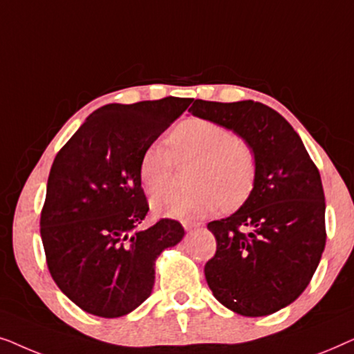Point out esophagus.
<instances>
[{
	"label": "esophagus",
	"instance_id": "1",
	"mask_svg": "<svg viewBox=\"0 0 354 354\" xmlns=\"http://www.w3.org/2000/svg\"><path fill=\"white\" fill-rule=\"evenodd\" d=\"M201 224H192V222H183V229H185L187 232H193L196 229H200Z\"/></svg>",
	"mask_w": 354,
	"mask_h": 354
}]
</instances>
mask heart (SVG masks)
Instances as JSON below:
<instances>
[{"label": "heart", "instance_id": "heart-1", "mask_svg": "<svg viewBox=\"0 0 354 354\" xmlns=\"http://www.w3.org/2000/svg\"><path fill=\"white\" fill-rule=\"evenodd\" d=\"M169 149L153 143L140 161V182L148 195H158L171 183L174 166L195 164L188 192H167L151 201L158 216L198 221L234 209L248 200L254 187L256 156L246 140L235 137L224 125L192 118L169 135Z\"/></svg>", "mask_w": 354, "mask_h": 354}]
</instances>
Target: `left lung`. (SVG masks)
Listing matches in <instances>:
<instances>
[{
	"instance_id": "1",
	"label": "left lung",
	"mask_w": 354,
	"mask_h": 354,
	"mask_svg": "<svg viewBox=\"0 0 354 354\" xmlns=\"http://www.w3.org/2000/svg\"><path fill=\"white\" fill-rule=\"evenodd\" d=\"M188 113L212 120L253 148L251 195L234 214L207 224L216 236L206 282L219 303L241 316H268L304 292L326 248L321 176L299 135L269 106L196 100Z\"/></svg>"
}]
</instances>
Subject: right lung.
Instances as JSON below:
<instances>
[{
    "instance_id": "obj_1",
    "label": "right lung",
    "mask_w": 354,
    "mask_h": 354,
    "mask_svg": "<svg viewBox=\"0 0 354 354\" xmlns=\"http://www.w3.org/2000/svg\"><path fill=\"white\" fill-rule=\"evenodd\" d=\"M192 101L106 104L56 154L41 241L53 280L85 313L109 319L132 313L153 292L158 256L185 235L172 219L138 229L149 209L140 161Z\"/></svg>"
}]
</instances>
